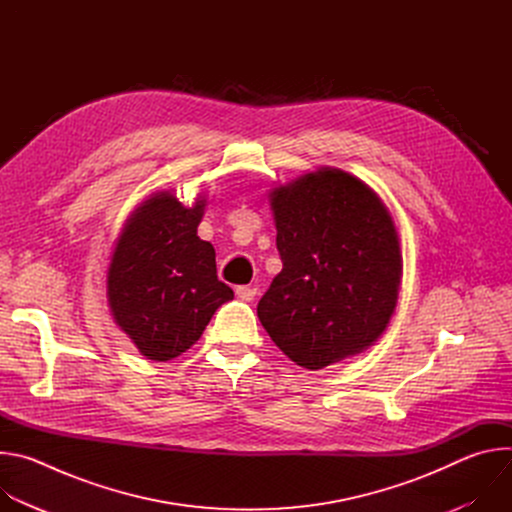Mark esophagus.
Masks as SVG:
<instances>
[{"label": "esophagus", "mask_w": 512, "mask_h": 512, "mask_svg": "<svg viewBox=\"0 0 512 512\" xmlns=\"http://www.w3.org/2000/svg\"><path fill=\"white\" fill-rule=\"evenodd\" d=\"M255 296H257V287H251V285H239L237 287V298L239 300L251 302Z\"/></svg>", "instance_id": "esophagus-1"}]
</instances>
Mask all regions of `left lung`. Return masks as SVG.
I'll return each instance as SVG.
<instances>
[{"instance_id":"obj_1","label":"left lung","mask_w":512,"mask_h":512,"mask_svg":"<svg viewBox=\"0 0 512 512\" xmlns=\"http://www.w3.org/2000/svg\"><path fill=\"white\" fill-rule=\"evenodd\" d=\"M283 269L257 316L296 364L320 371L373 346L387 330L403 275L401 239L383 198L322 166L269 190Z\"/></svg>"}]
</instances>
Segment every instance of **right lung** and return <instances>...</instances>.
<instances>
[{
    "label": "right lung",
    "instance_id": "add662e5",
    "mask_svg": "<svg viewBox=\"0 0 512 512\" xmlns=\"http://www.w3.org/2000/svg\"><path fill=\"white\" fill-rule=\"evenodd\" d=\"M206 198L184 206L154 192L127 216L107 269L113 322L150 360L166 362L202 336L233 289L216 277L214 247L198 237Z\"/></svg>",
    "mask_w": 512,
    "mask_h": 512
}]
</instances>
